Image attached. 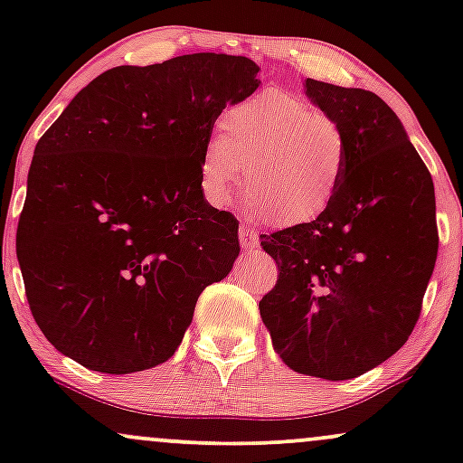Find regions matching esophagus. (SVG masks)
Wrapping results in <instances>:
<instances>
[{
  "label": "esophagus",
  "instance_id": "obj_1",
  "mask_svg": "<svg viewBox=\"0 0 463 463\" xmlns=\"http://www.w3.org/2000/svg\"><path fill=\"white\" fill-rule=\"evenodd\" d=\"M239 239H241V246L246 250H252V248L259 246L257 232H254L252 228H248V226L239 228Z\"/></svg>",
  "mask_w": 463,
  "mask_h": 463
}]
</instances>
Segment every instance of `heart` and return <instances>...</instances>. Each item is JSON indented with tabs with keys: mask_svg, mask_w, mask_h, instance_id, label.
Returning a JSON list of instances; mask_svg holds the SVG:
<instances>
[{
	"mask_svg": "<svg viewBox=\"0 0 463 463\" xmlns=\"http://www.w3.org/2000/svg\"><path fill=\"white\" fill-rule=\"evenodd\" d=\"M222 135L200 156V191L224 206L246 178V213L272 224H309L331 209L348 169L342 124L307 99L265 89L226 110Z\"/></svg>",
	"mask_w": 463,
	"mask_h": 463,
	"instance_id": "obj_1",
	"label": "heart"
}]
</instances>
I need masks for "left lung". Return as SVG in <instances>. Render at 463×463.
I'll list each match as a JSON object with an SVG mask.
<instances>
[{
	"label": "left lung",
	"mask_w": 463,
	"mask_h": 463,
	"mask_svg": "<svg viewBox=\"0 0 463 463\" xmlns=\"http://www.w3.org/2000/svg\"><path fill=\"white\" fill-rule=\"evenodd\" d=\"M305 89L346 130V178L320 220L261 237L279 280L259 311L285 365L346 381L390 359L416 326L438 259L435 191L379 95L311 78Z\"/></svg>",
	"instance_id": "left-lung-1"
}]
</instances>
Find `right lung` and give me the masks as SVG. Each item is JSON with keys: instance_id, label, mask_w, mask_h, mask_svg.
Masks as SVG:
<instances>
[{"instance_id": "1", "label": "right lung", "mask_w": 463, "mask_h": 463, "mask_svg": "<svg viewBox=\"0 0 463 463\" xmlns=\"http://www.w3.org/2000/svg\"><path fill=\"white\" fill-rule=\"evenodd\" d=\"M257 73L246 56L211 52L113 67L36 143L17 259L58 353L106 374L176 353L198 296L239 254L235 215L200 191V156Z\"/></svg>"}]
</instances>
